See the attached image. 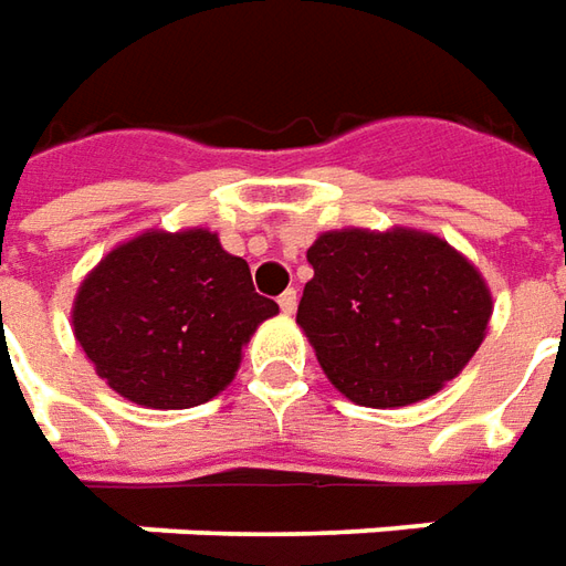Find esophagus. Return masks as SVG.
I'll use <instances>...</instances> for the list:
<instances>
[{
  "instance_id": "34e87169",
  "label": "esophagus",
  "mask_w": 566,
  "mask_h": 566,
  "mask_svg": "<svg viewBox=\"0 0 566 566\" xmlns=\"http://www.w3.org/2000/svg\"><path fill=\"white\" fill-rule=\"evenodd\" d=\"M276 302H280V311H283V314H295L298 295H295V290H286L283 295H280V298H276Z\"/></svg>"
}]
</instances>
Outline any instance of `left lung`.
Listing matches in <instances>:
<instances>
[{
  "label": "left lung",
  "mask_w": 566,
  "mask_h": 566,
  "mask_svg": "<svg viewBox=\"0 0 566 566\" xmlns=\"http://www.w3.org/2000/svg\"><path fill=\"white\" fill-rule=\"evenodd\" d=\"M295 323L323 373L360 407H409L438 395L481 348L493 314L484 276L434 233H321Z\"/></svg>",
  "instance_id": "obj_1"
}]
</instances>
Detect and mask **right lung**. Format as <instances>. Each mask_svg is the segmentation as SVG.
<instances>
[{"mask_svg": "<svg viewBox=\"0 0 566 566\" xmlns=\"http://www.w3.org/2000/svg\"><path fill=\"white\" fill-rule=\"evenodd\" d=\"M276 311L218 233L144 231L82 280L73 335L116 395L187 409L231 385L249 335Z\"/></svg>", "mask_w": 566, "mask_h": 566, "instance_id": "right-lung-1", "label": "right lung"}]
</instances>
